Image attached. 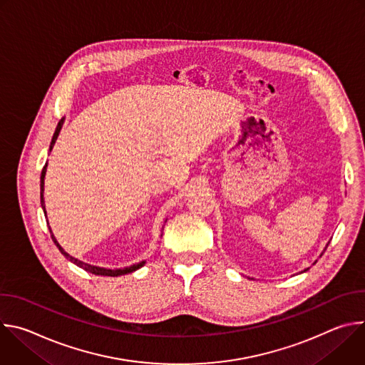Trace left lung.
I'll return each mask as SVG.
<instances>
[{"label":"left lung","instance_id":"obj_1","mask_svg":"<svg viewBox=\"0 0 365 365\" xmlns=\"http://www.w3.org/2000/svg\"><path fill=\"white\" fill-rule=\"evenodd\" d=\"M327 247H328V244H327ZM327 247H325V250H327ZM325 250H324V251H325ZM324 251H322V254H324ZM322 254H321V255H322ZM303 272H307V269H304Z\"/></svg>","mask_w":365,"mask_h":365}]
</instances>
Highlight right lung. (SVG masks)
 Wrapping results in <instances>:
<instances>
[{
    "mask_svg": "<svg viewBox=\"0 0 365 365\" xmlns=\"http://www.w3.org/2000/svg\"><path fill=\"white\" fill-rule=\"evenodd\" d=\"M63 123H65V118H62V120L59 121V124H58V127H56V130H55L53 138H51V143H50V147H48V153L51 151V148H53V145H55V143H56V140H58V137H59V133H61V130H62V127H63ZM46 170H47V162H46V165H44V168H43V170H41V176H40V203H41L43 212H44V217H46V221H47L46 206H44V196H43V193H44V176H46ZM166 222H168V220L165 221V224H166ZM47 224H48V221H47ZM163 228H165V225H163ZM48 231H50L51 240H53V242L56 244V247L59 248V251H61V252H62V254L69 259L71 263L76 264L78 267H81V269H83V270H86V272L92 273V274H95V276H110V277H118V276H124V274L133 273V272H135V270L141 269V267L145 264V259H144V262H140V263H135V264H131V266H127V267H121V269H107V267H98V266H92V264L83 263V262H81V259H78V258L72 257L71 254H68V252L62 248V245H61V244L58 242V240L55 238L53 232H51V228H50V227H48ZM162 235H163V232L160 234V237H162Z\"/></svg>",
    "mask_w": 365,
    "mask_h": 365,
    "instance_id": "add662e5",
    "label": "right lung"
}]
</instances>
